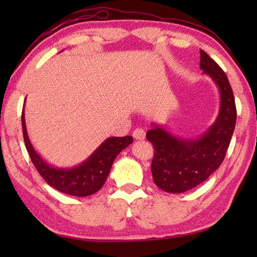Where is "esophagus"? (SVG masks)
Segmentation results:
<instances>
[{"mask_svg":"<svg viewBox=\"0 0 257 257\" xmlns=\"http://www.w3.org/2000/svg\"><path fill=\"white\" fill-rule=\"evenodd\" d=\"M133 136H134L135 139H137V140H144V139L146 138V132H145V129H143V128L135 129V132L133 133Z\"/></svg>","mask_w":257,"mask_h":257,"instance_id":"34e87169","label":"esophagus"}]
</instances>
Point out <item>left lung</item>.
Segmentation results:
<instances>
[{"mask_svg":"<svg viewBox=\"0 0 257 257\" xmlns=\"http://www.w3.org/2000/svg\"><path fill=\"white\" fill-rule=\"evenodd\" d=\"M200 68L220 92V109L211 127L194 139H185L152 123L147 133L155 147L151 172L155 183L169 193H182L199 185L221 166L236 122V107L225 73L200 50Z\"/></svg>","mask_w":257,"mask_h":257,"instance_id":"left-lung-1","label":"left lung"}]
</instances>
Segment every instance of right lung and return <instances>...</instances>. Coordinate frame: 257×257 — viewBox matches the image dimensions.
<instances>
[{
  "label": "right lung",
  "mask_w": 257,
  "mask_h": 257,
  "mask_svg": "<svg viewBox=\"0 0 257 257\" xmlns=\"http://www.w3.org/2000/svg\"><path fill=\"white\" fill-rule=\"evenodd\" d=\"M22 127L27 152L38 173L54 189L75 196H87L99 191L106 182L116 157L134 141L132 136L107 138L78 166L58 168L43 159L31 144L25 124L24 109L22 112Z\"/></svg>",
  "instance_id": "1"
}]
</instances>
